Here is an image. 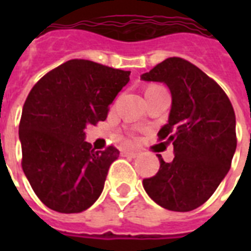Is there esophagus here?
<instances>
[{
	"mask_svg": "<svg viewBox=\"0 0 251 251\" xmlns=\"http://www.w3.org/2000/svg\"><path fill=\"white\" fill-rule=\"evenodd\" d=\"M122 155H124V156H127V157H137L138 155H139V152H138V151H122Z\"/></svg>",
	"mask_w": 251,
	"mask_h": 251,
	"instance_id": "obj_1",
	"label": "esophagus"
}]
</instances>
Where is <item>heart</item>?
I'll list each match as a JSON object with an SVG mask.
<instances>
[{
  "mask_svg": "<svg viewBox=\"0 0 251 251\" xmlns=\"http://www.w3.org/2000/svg\"><path fill=\"white\" fill-rule=\"evenodd\" d=\"M157 88H161L160 86H156V84H152V86L147 87V90H146V94H150V92H152V91L157 90Z\"/></svg>",
  "mask_w": 251,
  "mask_h": 251,
  "instance_id": "b5f03b06",
  "label": "heart"
}]
</instances>
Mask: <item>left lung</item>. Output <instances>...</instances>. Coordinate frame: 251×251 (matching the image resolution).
I'll return each instance as SVG.
<instances>
[{
    "label": "left lung",
    "instance_id": "1",
    "mask_svg": "<svg viewBox=\"0 0 251 251\" xmlns=\"http://www.w3.org/2000/svg\"><path fill=\"white\" fill-rule=\"evenodd\" d=\"M169 88L172 105L159 138L173 143L175 159L143 187L163 208L187 212L202 206L220 185L236 152V116L226 92L189 61L171 57L141 75Z\"/></svg>",
    "mask_w": 251,
    "mask_h": 251
}]
</instances>
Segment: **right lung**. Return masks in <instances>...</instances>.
<instances>
[{
  "instance_id": "add662e5",
  "label": "right lung",
  "mask_w": 251,
  "mask_h": 251,
  "mask_svg": "<svg viewBox=\"0 0 251 251\" xmlns=\"http://www.w3.org/2000/svg\"><path fill=\"white\" fill-rule=\"evenodd\" d=\"M130 72L70 60L37 82L22 110V168L41 202L61 214L90 208L120 151H95L84 129L104 121Z\"/></svg>"
}]
</instances>
